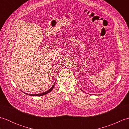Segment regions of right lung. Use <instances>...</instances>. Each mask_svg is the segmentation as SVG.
<instances>
[{
  "label": "right lung",
  "mask_w": 129,
  "mask_h": 129,
  "mask_svg": "<svg viewBox=\"0 0 129 129\" xmlns=\"http://www.w3.org/2000/svg\"><path fill=\"white\" fill-rule=\"evenodd\" d=\"M54 85H55V84L54 85L52 86L51 88L49 89V90H48V91H46V92H43V93H42V94H26V93H25V94H27V95H30V96H42V95H45V94H48V93H49L50 92H51V91H52V90L53 89V88H54Z\"/></svg>",
  "instance_id": "right-lung-1"
}]
</instances>
